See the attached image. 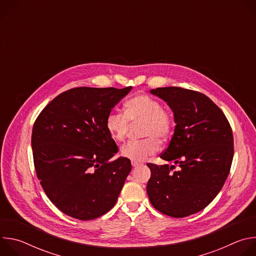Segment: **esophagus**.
Listing matches in <instances>:
<instances>
[{"label": "esophagus", "mask_w": 256, "mask_h": 256, "mask_svg": "<svg viewBox=\"0 0 256 256\" xmlns=\"http://www.w3.org/2000/svg\"><path fill=\"white\" fill-rule=\"evenodd\" d=\"M140 165H142V163H140V162L132 161V167H138V166H140Z\"/></svg>", "instance_id": "34e87169"}]
</instances>
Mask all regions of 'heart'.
<instances>
[{"mask_svg":"<svg viewBox=\"0 0 256 256\" xmlns=\"http://www.w3.org/2000/svg\"><path fill=\"white\" fill-rule=\"evenodd\" d=\"M124 114L112 112L106 118L105 126L112 138L122 142L128 130V120L132 124L142 122V134L144 140H132L122 148V155L132 161L142 162L155 154L159 149V140L164 142L172 132V116L162 104L148 96L138 95L124 105Z\"/></svg>","mask_w":256,"mask_h":256,"instance_id":"1","label":"heart"}]
</instances>
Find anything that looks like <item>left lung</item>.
I'll list each match as a JSON object with an SVG mask.
<instances>
[{"instance_id":"obj_1","label":"left lung","mask_w":256,"mask_h":256,"mask_svg":"<svg viewBox=\"0 0 256 256\" xmlns=\"http://www.w3.org/2000/svg\"><path fill=\"white\" fill-rule=\"evenodd\" d=\"M167 103L175 128L168 148L160 155L174 165L148 163L147 194L159 212L184 218L204 210L222 190L233 155V134L223 112L202 93L179 87L150 91Z\"/></svg>"}]
</instances>
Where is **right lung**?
Segmentation results:
<instances>
[{
  "mask_svg": "<svg viewBox=\"0 0 256 256\" xmlns=\"http://www.w3.org/2000/svg\"><path fill=\"white\" fill-rule=\"evenodd\" d=\"M132 89H70L36 118L31 136L36 175L64 214L89 221L116 204L132 164L126 157L109 162L118 149L105 122Z\"/></svg>",
  "mask_w": 256,
  "mask_h": 256,
  "instance_id": "right-lung-1",
  "label": "right lung"
}]
</instances>
